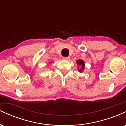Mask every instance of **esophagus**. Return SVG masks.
Segmentation results:
<instances>
[{
	"label": "esophagus",
	"mask_w": 126,
	"mask_h": 126,
	"mask_svg": "<svg viewBox=\"0 0 126 126\" xmlns=\"http://www.w3.org/2000/svg\"><path fill=\"white\" fill-rule=\"evenodd\" d=\"M63 60H69V59H70V57H63Z\"/></svg>",
	"instance_id": "esophagus-1"
}]
</instances>
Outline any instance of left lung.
<instances>
[{
    "mask_svg": "<svg viewBox=\"0 0 126 126\" xmlns=\"http://www.w3.org/2000/svg\"><path fill=\"white\" fill-rule=\"evenodd\" d=\"M76 63H77L78 64H79V66H80L81 65L82 66V68L80 69H79V72H82V70H83V69H84V63H83V62L82 61V60H78L77 62H76Z\"/></svg>",
    "mask_w": 126,
    "mask_h": 126,
    "instance_id": "8db88e82",
    "label": "left lung"
}]
</instances>
